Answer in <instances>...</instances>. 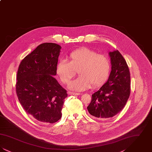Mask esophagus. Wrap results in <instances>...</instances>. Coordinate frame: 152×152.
Here are the masks:
<instances>
[{
  "label": "esophagus",
  "instance_id": "esophagus-1",
  "mask_svg": "<svg viewBox=\"0 0 152 152\" xmlns=\"http://www.w3.org/2000/svg\"><path fill=\"white\" fill-rule=\"evenodd\" d=\"M68 94L70 95H79V93H76V92H68Z\"/></svg>",
  "mask_w": 152,
  "mask_h": 152
}]
</instances>
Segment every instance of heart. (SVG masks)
<instances>
[{
  "mask_svg": "<svg viewBox=\"0 0 152 152\" xmlns=\"http://www.w3.org/2000/svg\"><path fill=\"white\" fill-rule=\"evenodd\" d=\"M78 72L79 77L69 85L70 89L83 91L92 85L100 87L108 79L110 63L108 58L88 48L73 51L67 61H61L57 66V74L61 81L68 84Z\"/></svg>",
  "mask_w": 152,
  "mask_h": 152,
  "instance_id": "b5f03b06",
  "label": "heart"
}]
</instances>
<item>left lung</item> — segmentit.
<instances>
[{
    "label": "left lung",
    "mask_w": 152,
    "mask_h": 152,
    "mask_svg": "<svg viewBox=\"0 0 152 152\" xmlns=\"http://www.w3.org/2000/svg\"><path fill=\"white\" fill-rule=\"evenodd\" d=\"M109 54L112 71L108 80L92 95V100L87 107L92 116L101 120L118 113L130 96V72L125 60L118 50Z\"/></svg>",
    "instance_id": "left-lung-1"
}]
</instances>
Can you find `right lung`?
I'll return each mask as SVG.
<instances>
[{
    "label": "right lung",
    "mask_w": 152,
    "mask_h": 152,
    "mask_svg": "<svg viewBox=\"0 0 152 152\" xmlns=\"http://www.w3.org/2000/svg\"><path fill=\"white\" fill-rule=\"evenodd\" d=\"M61 48L57 44H41L19 66L16 83L19 101L25 112L40 123H56L62 116L68 94L53 76L56 75Z\"/></svg>",
    "instance_id": "1"
}]
</instances>
